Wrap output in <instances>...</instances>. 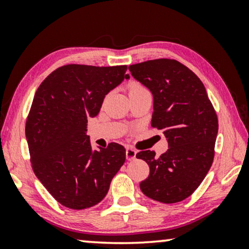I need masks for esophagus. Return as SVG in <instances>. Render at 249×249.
I'll return each mask as SVG.
<instances>
[{"instance_id":"obj_1","label":"esophagus","mask_w":249,"mask_h":249,"mask_svg":"<svg viewBox=\"0 0 249 249\" xmlns=\"http://www.w3.org/2000/svg\"><path fill=\"white\" fill-rule=\"evenodd\" d=\"M125 159L128 161H132V160L136 159V151L132 148H127L125 149Z\"/></svg>"}]
</instances>
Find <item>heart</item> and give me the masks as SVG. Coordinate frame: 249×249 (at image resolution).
Wrapping results in <instances>:
<instances>
[{
    "label": "heart",
    "instance_id": "1",
    "mask_svg": "<svg viewBox=\"0 0 249 249\" xmlns=\"http://www.w3.org/2000/svg\"><path fill=\"white\" fill-rule=\"evenodd\" d=\"M142 86H139V85H137V84H134V85H131V87H130V90H135V89H142Z\"/></svg>",
    "mask_w": 249,
    "mask_h": 249
}]
</instances>
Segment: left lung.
Instances as JSON below:
<instances>
[{"label":"left lung","instance_id":"1","mask_svg":"<svg viewBox=\"0 0 249 249\" xmlns=\"http://www.w3.org/2000/svg\"><path fill=\"white\" fill-rule=\"evenodd\" d=\"M129 70L153 94L152 125L163 130L169 144L160 158L149 149L136 154L149 165L148 178L139 186L158 202H181L195 192L213 163L216 113L199 78L178 61L149 60Z\"/></svg>","mask_w":249,"mask_h":249}]
</instances>
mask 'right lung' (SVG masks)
Wrapping results in <instances>:
<instances>
[{
  "instance_id": "right-lung-1",
  "label": "right lung",
  "mask_w": 249,
  "mask_h": 249,
  "mask_svg": "<svg viewBox=\"0 0 249 249\" xmlns=\"http://www.w3.org/2000/svg\"><path fill=\"white\" fill-rule=\"evenodd\" d=\"M125 71L127 66L67 64L37 88L26 121L30 162L39 181L63 206L96 205L124 165L125 149L120 144L93 151L87 120L98 114L108 91L129 79Z\"/></svg>"
}]
</instances>
